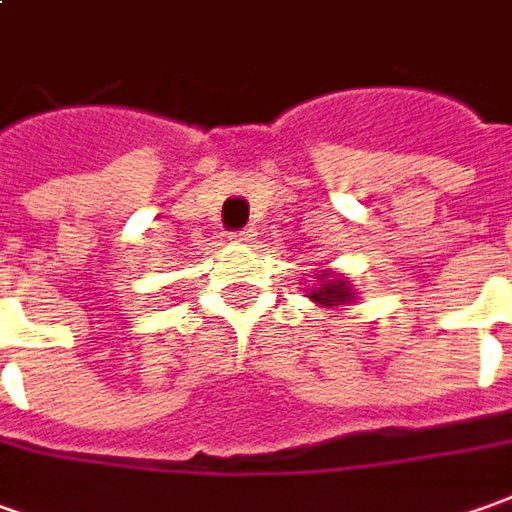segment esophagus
<instances>
[{"instance_id":"esophagus-1","label":"esophagus","mask_w":512,"mask_h":512,"mask_svg":"<svg viewBox=\"0 0 512 512\" xmlns=\"http://www.w3.org/2000/svg\"><path fill=\"white\" fill-rule=\"evenodd\" d=\"M253 236H256L253 228H242V231H233L228 239H231V242H239V245H245V242H253Z\"/></svg>"}]
</instances>
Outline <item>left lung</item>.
Segmentation results:
<instances>
[{"label": "left lung", "instance_id": "1", "mask_svg": "<svg viewBox=\"0 0 512 512\" xmlns=\"http://www.w3.org/2000/svg\"><path fill=\"white\" fill-rule=\"evenodd\" d=\"M315 279H318V287H312L310 298L315 304H321V307H341V304H349L355 298L349 281L329 273V270H318Z\"/></svg>", "mask_w": 512, "mask_h": 512}]
</instances>
